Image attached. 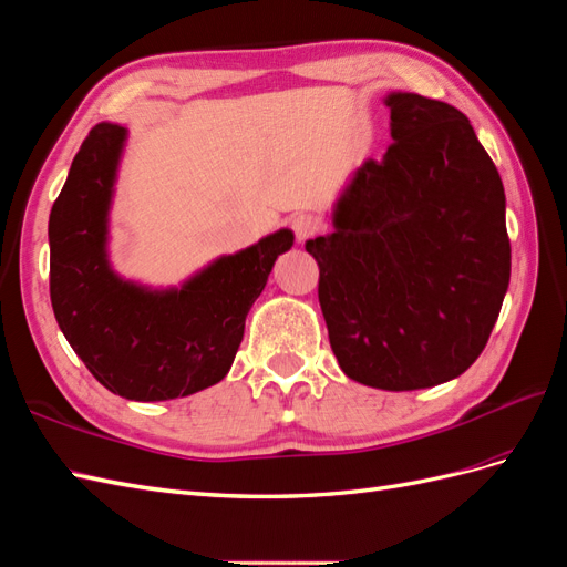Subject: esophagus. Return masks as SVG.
I'll use <instances>...</instances> for the list:
<instances>
[{"label":"esophagus","mask_w":567,"mask_h":567,"mask_svg":"<svg viewBox=\"0 0 567 567\" xmlns=\"http://www.w3.org/2000/svg\"><path fill=\"white\" fill-rule=\"evenodd\" d=\"M291 228L296 233V238L302 243V240H308V238L315 236L317 228H320V224H317V218L312 214H296L291 218Z\"/></svg>","instance_id":"obj_1"}]
</instances>
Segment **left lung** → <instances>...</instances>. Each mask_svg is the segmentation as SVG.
Masks as SVG:
<instances>
[{
    "label": "left lung",
    "instance_id": "8db88e82",
    "mask_svg": "<svg viewBox=\"0 0 567 567\" xmlns=\"http://www.w3.org/2000/svg\"><path fill=\"white\" fill-rule=\"evenodd\" d=\"M394 144L368 158L306 243L343 375L375 390H425L481 355L509 284L505 189L468 120L392 91Z\"/></svg>",
    "mask_w": 567,
    "mask_h": 567
}]
</instances>
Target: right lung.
<instances>
[{
    "instance_id": "1",
    "label": "right lung",
    "mask_w": 567,
    "mask_h": 567,
    "mask_svg": "<svg viewBox=\"0 0 567 567\" xmlns=\"http://www.w3.org/2000/svg\"><path fill=\"white\" fill-rule=\"evenodd\" d=\"M127 134L124 124H95L72 161L50 212V300L69 347L105 390L165 402L228 375L245 317L293 230L220 255L179 286L124 279L110 261V209Z\"/></svg>"
}]
</instances>
